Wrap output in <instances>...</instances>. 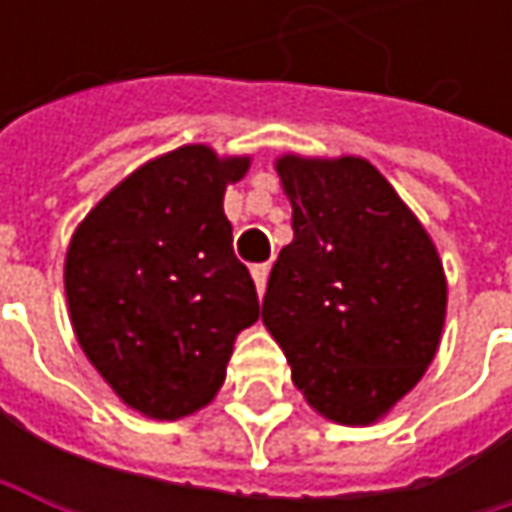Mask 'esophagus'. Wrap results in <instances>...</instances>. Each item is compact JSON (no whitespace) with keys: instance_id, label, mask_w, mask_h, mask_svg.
I'll return each mask as SVG.
<instances>
[{"instance_id":"1","label":"esophagus","mask_w":512,"mask_h":512,"mask_svg":"<svg viewBox=\"0 0 512 512\" xmlns=\"http://www.w3.org/2000/svg\"><path fill=\"white\" fill-rule=\"evenodd\" d=\"M252 278H255L257 293L263 296V290H266V278H269V263H255V266H252Z\"/></svg>"}]
</instances>
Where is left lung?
<instances>
[{"label":"left lung","mask_w":512,"mask_h":512,"mask_svg":"<svg viewBox=\"0 0 512 512\" xmlns=\"http://www.w3.org/2000/svg\"><path fill=\"white\" fill-rule=\"evenodd\" d=\"M293 207L263 296V326L293 385L329 421L373 424L439 350L448 281L394 186L361 156L275 162Z\"/></svg>","instance_id":"8db88e82"}]
</instances>
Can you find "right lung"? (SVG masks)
<instances>
[{
	"instance_id": "add662e5",
	"label": "right lung",
	"mask_w": 512,
	"mask_h": 512,
	"mask_svg": "<svg viewBox=\"0 0 512 512\" xmlns=\"http://www.w3.org/2000/svg\"><path fill=\"white\" fill-rule=\"evenodd\" d=\"M246 171L249 156L183 145L121 180L70 240L64 293L76 341L148 418L207 406L237 335L260 317L222 207L225 186Z\"/></svg>"
}]
</instances>
